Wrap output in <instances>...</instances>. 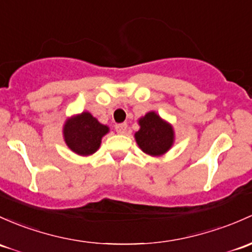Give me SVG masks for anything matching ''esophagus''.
Segmentation results:
<instances>
[{
  "mask_svg": "<svg viewBox=\"0 0 252 252\" xmlns=\"http://www.w3.org/2000/svg\"><path fill=\"white\" fill-rule=\"evenodd\" d=\"M126 129H128V124L126 123L116 124V131H117L118 134H126Z\"/></svg>",
  "mask_w": 252,
  "mask_h": 252,
  "instance_id": "obj_1",
  "label": "esophagus"
}]
</instances>
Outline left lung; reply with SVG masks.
I'll list each match as a JSON object with an SVG mask.
<instances>
[{
    "mask_svg": "<svg viewBox=\"0 0 252 252\" xmlns=\"http://www.w3.org/2000/svg\"><path fill=\"white\" fill-rule=\"evenodd\" d=\"M140 130L135 134L137 145L150 156H160L171 147L174 131L170 124L155 112H148L139 121Z\"/></svg>",
    "mask_w": 252,
    "mask_h": 252,
    "instance_id": "obj_1",
    "label": "left lung"
}]
</instances>
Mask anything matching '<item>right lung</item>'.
Listing matches in <instances>:
<instances>
[{"label": "right lung", "instance_id": "1", "mask_svg": "<svg viewBox=\"0 0 252 252\" xmlns=\"http://www.w3.org/2000/svg\"><path fill=\"white\" fill-rule=\"evenodd\" d=\"M108 128L99 123L89 112L72 117L63 126V137L67 146L81 156H89L96 152L101 144V137Z\"/></svg>", "mask_w": 252, "mask_h": 252}]
</instances>
